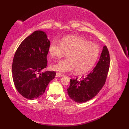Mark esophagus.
<instances>
[{
	"label": "esophagus",
	"mask_w": 129,
	"mask_h": 129,
	"mask_svg": "<svg viewBox=\"0 0 129 129\" xmlns=\"http://www.w3.org/2000/svg\"><path fill=\"white\" fill-rule=\"evenodd\" d=\"M64 76V75H63V74L61 73H56V77H63Z\"/></svg>",
	"instance_id": "1"
}]
</instances>
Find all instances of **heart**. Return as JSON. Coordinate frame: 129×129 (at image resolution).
I'll use <instances>...</instances> for the list:
<instances>
[{
	"instance_id": "b5f03b06",
	"label": "heart",
	"mask_w": 129,
	"mask_h": 129,
	"mask_svg": "<svg viewBox=\"0 0 129 129\" xmlns=\"http://www.w3.org/2000/svg\"><path fill=\"white\" fill-rule=\"evenodd\" d=\"M48 49L49 54L57 59H60L67 54L66 59L50 66L51 69L61 73L74 69L77 74L87 73L94 66L100 53L98 45L76 36L64 37L60 43L52 40Z\"/></svg>"
}]
</instances>
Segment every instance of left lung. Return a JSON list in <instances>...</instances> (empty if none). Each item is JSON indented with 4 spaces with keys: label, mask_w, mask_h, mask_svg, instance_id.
I'll return each instance as SVG.
<instances>
[{
    "label": "left lung",
    "mask_w": 129,
    "mask_h": 129,
    "mask_svg": "<svg viewBox=\"0 0 129 129\" xmlns=\"http://www.w3.org/2000/svg\"><path fill=\"white\" fill-rule=\"evenodd\" d=\"M109 64L110 56L105 46L99 60L90 73L79 80L70 79V86L67 89L70 98L77 103H83L96 96L105 83Z\"/></svg>",
    "instance_id": "8db88e82"
}]
</instances>
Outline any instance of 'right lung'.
I'll use <instances>...</instances> for the list:
<instances>
[{
	"label": "right lung",
	"instance_id": "add662e5",
	"mask_svg": "<svg viewBox=\"0 0 129 129\" xmlns=\"http://www.w3.org/2000/svg\"><path fill=\"white\" fill-rule=\"evenodd\" d=\"M49 44L46 33L36 30L24 39L15 53L13 82L18 92L27 99L40 98L56 76L54 72H42L47 66Z\"/></svg>",
	"mask_w": 129,
	"mask_h": 129
}]
</instances>
